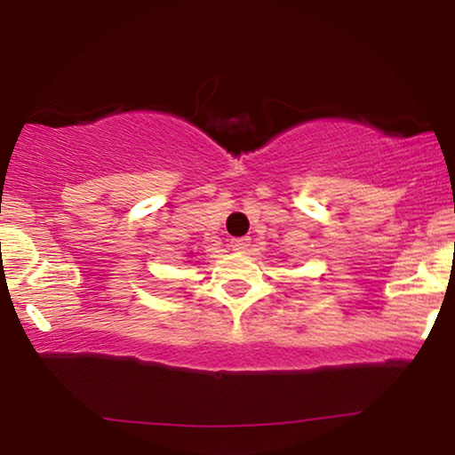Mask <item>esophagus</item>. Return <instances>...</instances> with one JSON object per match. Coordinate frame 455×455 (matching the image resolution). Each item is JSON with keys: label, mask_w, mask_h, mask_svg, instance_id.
Returning <instances> with one entry per match:
<instances>
[{"label": "esophagus", "mask_w": 455, "mask_h": 455, "mask_svg": "<svg viewBox=\"0 0 455 455\" xmlns=\"http://www.w3.org/2000/svg\"><path fill=\"white\" fill-rule=\"evenodd\" d=\"M249 243H251V239H249V236H239V239L230 241V249H233V251L245 253L247 249H249Z\"/></svg>", "instance_id": "esophagus-1"}]
</instances>
